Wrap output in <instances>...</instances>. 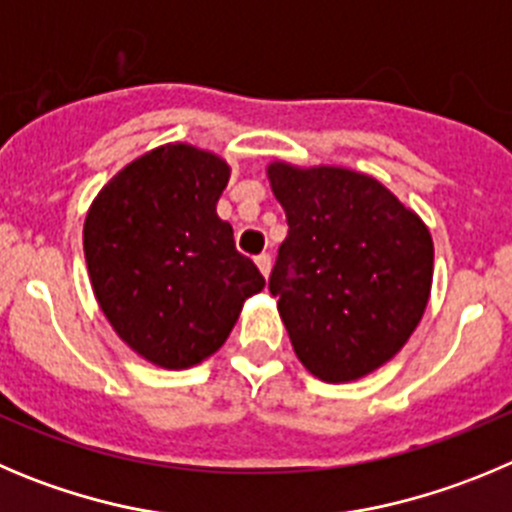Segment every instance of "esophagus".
Instances as JSON below:
<instances>
[{
  "label": "esophagus",
  "instance_id": "34e87169",
  "mask_svg": "<svg viewBox=\"0 0 512 512\" xmlns=\"http://www.w3.org/2000/svg\"><path fill=\"white\" fill-rule=\"evenodd\" d=\"M256 266H259L261 274L269 279V274H271V256H269V253H261V256H256Z\"/></svg>",
  "mask_w": 512,
  "mask_h": 512
}]
</instances>
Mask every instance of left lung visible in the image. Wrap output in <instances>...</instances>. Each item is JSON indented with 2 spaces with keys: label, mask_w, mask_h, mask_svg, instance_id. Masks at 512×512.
<instances>
[{
  "label": "left lung",
  "mask_w": 512,
  "mask_h": 512,
  "mask_svg": "<svg viewBox=\"0 0 512 512\" xmlns=\"http://www.w3.org/2000/svg\"><path fill=\"white\" fill-rule=\"evenodd\" d=\"M287 213L269 289L299 363L325 383L373 373L409 342L429 304L434 241L424 220L363 172L274 159Z\"/></svg>",
  "instance_id": "obj_1"
}]
</instances>
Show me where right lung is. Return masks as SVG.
<instances>
[{
    "label": "right lung",
    "instance_id": "right-lung-1",
    "mask_svg": "<svg viewBox=\"0 0 512 512\" xmlns=\"http://www.w3.org/2000/svg\"><path fill=\"white\" fill-rule=\"evenodd\" d=\"M228 177L215 152L162 144L116 172L88 208L83 253L98 307L157 368L218 353L243 302L266 287L215 213Z\"/></svg>",
    "mask_w": 512,
    "mask_h": 512
}]
</instances>
